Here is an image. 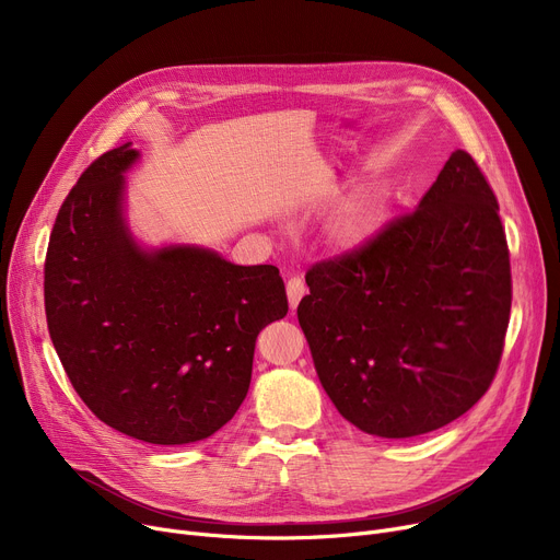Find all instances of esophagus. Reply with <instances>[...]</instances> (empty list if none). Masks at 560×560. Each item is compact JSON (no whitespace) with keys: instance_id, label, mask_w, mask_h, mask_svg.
Segmentation results:
<instances>
[{"instance_id":"esophagus-1","label":"esophagus","mask_w":560,"mask_h":560,"mask_svg":"<svg viewBox=\"0 0 560 560\" xmlns=\"http://www.w3.org/2000/svg\"><path fill=\"white\" fill-rule=\"evenodd\" d=\"M285 290H288V304H290V308H298V304H300L302 298L306 295L304 279H302V277H290Z\"/></svg>"}]
</instances>
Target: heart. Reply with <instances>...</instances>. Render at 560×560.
Instances as JSON below:
<instances>
[{
	"instance_id": "1",
	"label": "heart",
	"mask_w": 560,
	"mask_h": 560,
	"mask_svg": "<svg viewBox=\"0 0 560 560\" xmlns=\"http://www.w3.org/2000/svg\"><path fill=\"white\" fill-rule=\"evenodd\" d=\"M378 201L370 195L349 199L331 222V238L338 245H357L376 229Z\"/></svg>"
}]
</instances>
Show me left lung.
I'll return each instance as SVG.
<instances>
[{
    "instance_id": "8db88e82",
    "label": "left lung",
    "mask_w": 560,
    "mask_h": 560,
    "mask_svg": "<svg viewBox=\"0 0 560 560\" xmlns=\"http://www.w3.org/2000/svg\"><path fill=\"white\" fill-rule=\"evenodd\" d=\"M298 306L322 388L365 433L413 438L490 388L511 317L497 197L456 150L416 211L315 262Z\"/></svg>"
}]
</instances>
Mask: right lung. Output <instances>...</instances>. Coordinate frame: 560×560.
Instances as JSON below:
<instances>
[{
    "mask_svg": "<svg viewBox=\"0 0 560 560\" xmlns=\"http://www.w3.org/2000/svg\"><path fill=\"white\" fill-rule=\"evenodd\" d=\"M131 144L85 167L45 256L47 329L72 388L115 431L152 445L213 435L241 408L258 334L285 317L275 265L172 245L144 252L125 224Z\"/></svg>",
    "mask_w": 560,
    "mask_h": 560,
    "instance_id": "add662e5",
    "label": "right lung"
}]
</instances>
